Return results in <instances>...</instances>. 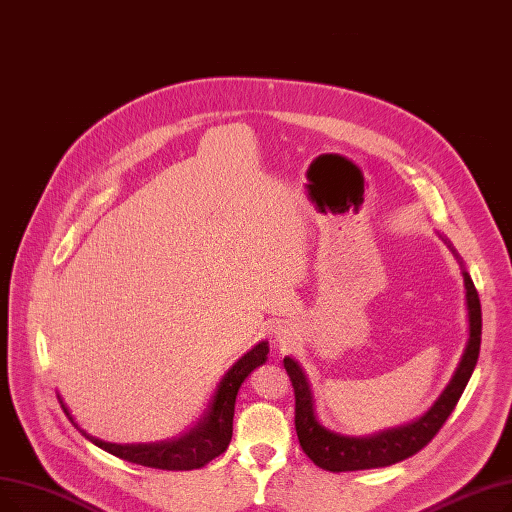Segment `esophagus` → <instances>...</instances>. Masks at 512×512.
<instances>
[{"label": "esophagus", "instance_id": "1", "mask_svg": "<svg viewBox=\"0 0 512 512\" xmlns=\"http://www.w3.org/2000/svg\"><path fill=\"white\" fill-rule=\"evenodd\" d=\"M295 337H297V332H295V328L291 324H280L272 332L274 347L280 349V351H286L288 347H293L295 345Z\"/></svg>", "mask_w": 512, "mask_h": 512}]
</instances>
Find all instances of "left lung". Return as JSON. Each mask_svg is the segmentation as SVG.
Listing matches in <instances>:
<instances>
[{
  "label": "left lung",
  "mask_w": 512,
  "mask_h": 512,
  "mask_svg": "<svg viewBox=\"0 0 512 512\" xmlns=\"http://www.w3.org/2000/svg\"><path fill=\"white\" fill-rule=\"evenodd\" d=\"M443 244L450 249L454 259L460 265V274L464 282V305H466V320H469V339H466L462 358L452 374L450 383L439 393L433 406L406 425L383 429L372 435H345L332 431L318 416L316 395L311 389V381L305 368L286 355L284 368L291 376L295 387V429L303 452L314 460L316 466L330 473H345V471H364V469H381V466H391L402 462L422 450L441 429L443 422L448 420L452 410L456 408L458 399L469 383L471 374L477 366L479 347H481V303L475 291V284L464 268V261L454 249V244L437 232Z\"/></svg>",
  "instance_id": "obj_1"
}]
</instances>
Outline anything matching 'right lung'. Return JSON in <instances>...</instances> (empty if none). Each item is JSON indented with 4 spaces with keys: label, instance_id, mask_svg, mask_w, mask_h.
Here are the masks:
<instances>
[{
    "label": "right lung",
    "instance_id": "add662e5",
    "mask_svg": "<svg viewBox=\"0 0 512 512\" xmlns=\"http://www.w3.org/2000/svg\"><path fill=\"white\" fill-rule=\"evenodd\" d=\"M268 353H270V343L259 341L253 349L244 353L242 358H238L228 368V372L221 376L209 406L205 408L203 416L196 420V425L190 427L180 437H171L163 441L113 443V441L98 439L77 425L75 416L71 414L69 406L64 404L60 393H58V399L64 414L71 418V422L79 429V433L85 439H90L94 446L102 448L104 452L133 464L150 466V469L192 471V469H201V466H205L219 454H224V450L228 448V443L232 439V420H234V404H236L238 389L244 381H247V376L255 368L268 362Z\"/></svg>",
    "mask_w": 512,
    "mask_h": 512
}]
</instances>
